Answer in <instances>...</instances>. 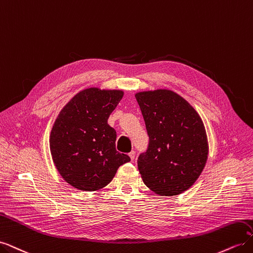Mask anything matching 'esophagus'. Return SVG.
Listing matches in <instances>:
<instances>
[{
	"mask_svg": "<svg viewBox=\"0 0 253 253\" xmlns=\"http://www.w3.org/2000/svg\"><path fill=\"white\" fill-rule=\"evenodd\" d=\"M135 155H136L135 151H132V152H129V153H128V156H129V158H131L132 160H134V158H135Z\"/></svg>",
	"mask_w": 253,
	"mask_h": 253,
	"instance_id": "obj_1",
	"label": "esophagus"
}]
</instances>
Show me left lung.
<instances>
[{
  "label": "left lung",
  "instance_id": "1",
  "mask_svg": "<svg viewBox=\"0 0 253 253\" xmlns=\"http://www.w3.org/2000/svg\"><path fill=\"white\" fill-rule=\"evenodd\" d=\"M149 135L147 152L137 165L153 192L173 196L185 192L200 177L208 159V139L200 115L170 89L135 95Z\"/></svg>",
  "mask_w": 253,
  "mask_h": 253
}]
</instances>
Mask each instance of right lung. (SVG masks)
<instances>
[{
	"instance_id": "1",
	"label": "right lung",
	"mask_w": 253,
	"mask_h": 253,
	"mask_svg": "<svg viewBox=\"0 0 253 253\" xmlns=\"http://www.w3.org/2000/svg\"><path fill=\"white\" fill-rule=\"evenodd\" d=\"M124 90L85 88L61 110L49 136L51 157L62 178L81 191H98L131 158L116 150L111 113Z\"/></svg>"
}]
</instances>
